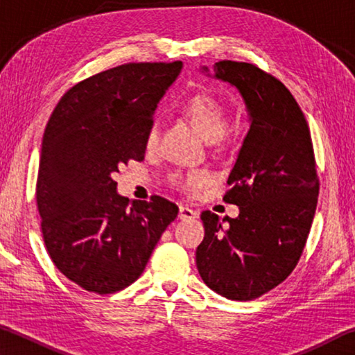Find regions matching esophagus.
Wrapping results in <instances>:
<instances>
[{
    "label": "esophagus",
    "instance_id": "34e87169",
    "mask_svg": "<svg viewBox=\"0 0 355 355\" xmlns=\"http://www.w3.org/2000/svg\"><path fill=\"white\" fill-rule=\"evenodd\" d=\"M178 218L182 219V220H191V219H196V218H197V211H194V209L189 208V207L180 205Z\"/></svg>",
    "mask_w": 355,
    "mask_h": 355
}]
</instances>
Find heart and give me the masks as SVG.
<instances>
[{
    "label": "heart",
    "instance_id": "obj_1",
    "mask_svg": "<svg viewBox=\"0 0 355 355\" xmlns=\"http://www.w3.org/2000/svg\"><path fill=\"white\" fill-rule=\"evenodd\" d=\"M182 112L188 117L197 130L200 131L207 142H220L228 133L230 122L228 112L218 100L205 94L192 95L183 101ZM158 141V127L153 123L147 131V146L152 147ZM211 182V173L208 171H194L183 177L180 173L172 175L171 183L177 188H191V186H205Z\"/></svg>",
    "mask_w": 355,
    "mask_h": 355
}]
</instances>
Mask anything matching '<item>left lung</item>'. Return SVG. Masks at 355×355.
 Masks as SVG:
<instances>
[{"label": "left lung", "instance_id": "8db88e82", "mask_svg": "<svg viewBox=\"0 0 355 355\" xmlns=\"http://www.w3.org/2000/svg\"><path fill=\"white\" fill-rule=\"evenodd\" d=\"M213 70L214 78L243 95L250 130L224 196L238 205L239 216L202 213L205 238L196 261L213 291L252 300L296 268L313 222L320 180L309 123L285 84L248 62L219 61Z\"/></svg>", "mask_w": 355, "mask_h": 355}]
</instances>
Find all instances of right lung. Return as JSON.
Returning <instances> with one entry per match:
<instances>
[{"label": "right lung", "instance_id": "add662e5", "mask_svg": "<svg viewBox=\"0 0 355 355\" xmlns=\"http://www.w3.org/2000/svg\"><path fill=\"white\" fill-rule=\"evenodd\" d=\"M182 61L130 62L75 84L48 120L35 200L48 255L83 290L111 294L139 279L178 207L164 197L135 202L112 175L142 161L156 105Z\"/></svg>", "mask_w": 355, "mask_h": 355}]
</instances>
